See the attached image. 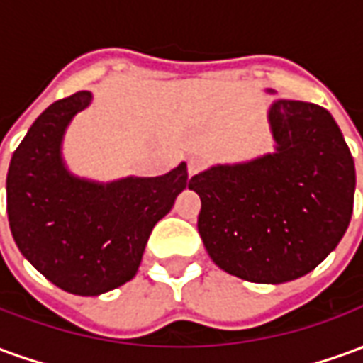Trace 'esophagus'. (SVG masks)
Masks as SVG:
<instances>
[{
	"label": "esophagus",
	"instance_id": "1",
	"mask_svg": "<svg viewBox=\"0 0 363 363\" xmlns=\"http://www.w3.org/2000/svg\"><path fill=\"white\" fill-rule=\"evenodd\" d=\"M204 167V161L200 157H190L189 159V174L192 177V174H196L200 169Z\"/></svg>",
	"mask_w": 363,
	"mask_h": 363
}]
</instances>
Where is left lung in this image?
Returning <instances> with one entry per match:
<instances>
[{
	"instance_id": "obj_1",
	"label": "left lung",
	"mask_w": 363,
	"mask_h": 363,
	"mask_svg": "<svg viewBox=\"0 0 363 363\" xmlns=\"http://www.w3.org/2000/svg\"><path fill=\"white\" fill-rule=\"evenodd\" d=\"M268 122L274 153L210 167L189 189L202 200L198 231L210 259L241 280L284 284L311 272L340 243L356 169L340 128L319 104L278 99Z\"/></svg>"
}]
</instances>
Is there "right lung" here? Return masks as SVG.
I'll use <instances>...</instances> for the list:
<instances>
[{
  "mask_svg": "<svg viewBox=\"0 0 363 363\" xmlns=\"http://www.w3.org/2000/svg\"><path fill=\"white\" fill-rule=\"evenodd\" d=\"M91 99L79 91L52 103L28 128L7 171L15 243L44 278L75 296H101L132 280L151 229L190 186L186 163L161 177L106 184L69 173L64 134Z\"/></svg>",
  "mask_w": 363,
  "mask_h": 363,
  "instance_id": "add662e5",
  "label": "right lung"
}]
</instances>
